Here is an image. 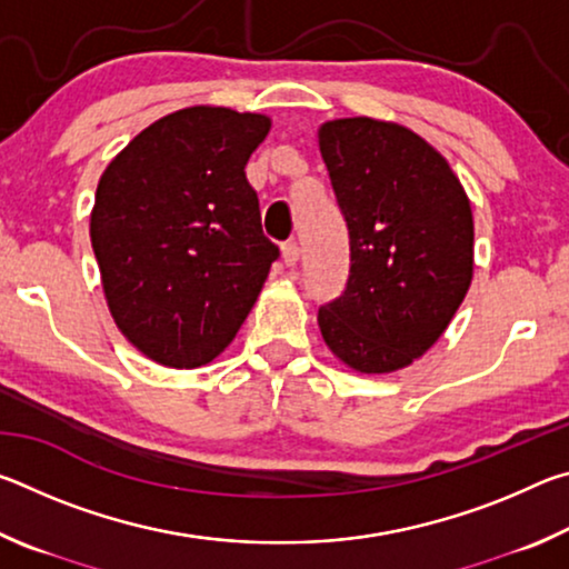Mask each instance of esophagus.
I'll use <instances>...</instances> for the list:
<instances>
[{"mask_svg": "<svg viewBox=\"0 0 569 569\" xmlns=\"http://www.w3.org/2000/svg\"><path fill=\"white\" fill-rule=\"evenodd\" d=\"M298 256H301V250H298L296 240H288V243L281 246V258L288 268H293L298 263Z\"/></svg>", "mask_w": 569, "mask_h": 569, "instance_id": "34e87169", "label": "esophagus"}]
</instances>
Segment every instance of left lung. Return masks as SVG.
Wrapping results in <instances>:
<instances>
[{"label": "left lung", "mask_w": 569, "mask_h": 569, "mask_svg": "<svg viewBox=\"0 0 569 569\" xmlns=\"http://www.w3.org/2000/svg\"><path fill=\"white\" fill-rule=\"evenodd\" d=\"M319 148L351 248L343 293L319 308L321 336L353 371H399L437 343L469 291L471 203L447 158L399 122L329 120Z\"/></svg>", "instance_id": "8db88e82"}]
</instances>
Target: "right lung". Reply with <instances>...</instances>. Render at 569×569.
Returning a JSON list of instances; mask_svg holds the SVG:
<instances>
[{"label":"right lung","mask_w":569,"mask_h":569,"mask_svg":"<svg viewBox=\"0 0 569 569\" xmlns=\"http://www.w3.org/2000/svg\"><path fill=\"white\" fill-rule=\"evenodd\" d=\"M271 118L196 104L170 112L104 168L90 216L114 323L170 369H198L236 339L278 258L246 166Z\"/></svg>","instance_id":"obj_1"}]
</instances>
